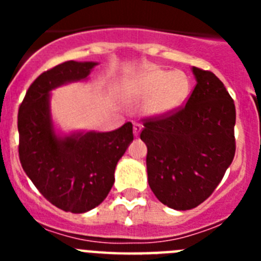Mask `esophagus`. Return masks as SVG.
<instances>
[{
  "label": "esophagus",
  "instance_id": "esophagus-1",
  "mask_svg": "<svg viewBox=\"0 0 261 261\" xmlns=\"http://www.w3.org/2000/svg\"><path fill=\"white\" fill-rule=\"evenodd\" d=\"M141 130H142L141 124L136 123L135 125H133V135H135V137H138V136H140V133H141Z\"/></svg>",
  "mask_w": 261,
  "mask_h": 261
}]
</instances>
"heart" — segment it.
<instances>
[{
  "label": "heart",
  "mask_w": 261,
  "mask_h": 261,
  "mask_svg": "<svg viewBox=\"0 0 261 261\" xmlns=\"http://www.w3.org/2000/svg\"><path fill=\"white\" fill-rule=\"evenodd\" d=\"M191 82L181 70L150 69L142 73L133 85L132 94L138 99H147V115L162 117L176 112L190 95Z\"/></svg>",
  "instance_id": "1"
}]
</instances>
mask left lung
Returning a JSON list of instances; mask_svg holds the SVG:
<instances>
[{
    "instance_id": "1",
    "label": "left lung",
    "mask_w": 261,
    "mask_h": 261,
    "mask_svg": "<svg viewBox=\"0 0 261 261\" xmlns=\"http://www.w3.org/2000/svg\"><path fill=\"white\" fill-rule=\"evenodd\" d=\"M196 86L186 106L145 121L147 181L156 199L175 211L204 202L222 180L235 154V106L208 70L192 66Z\"/></svg>"
}]
</instances>
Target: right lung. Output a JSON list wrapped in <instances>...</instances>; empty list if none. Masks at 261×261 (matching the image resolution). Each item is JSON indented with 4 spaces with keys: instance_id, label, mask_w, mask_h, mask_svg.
Returning a JSON list of instances; mask_svg holds the SVG:
<instances>
[{
    "instance_id": "1",
    "label": "right lung",
    "mask_w": 261,
    "mask_h": 261,
    "mask_svg": "<svg viewBox=\"0 0 261 261\" xmlns=\"http://www.w3.org/2000/svg\"><path fill=\"white\" fill-rule=\"evenodd\" d=\"M98 62L65 61L39 75L18 112L19 159L45 199L70 213H86L107 197L119 159L133 141L132 123L112 132L59 133L50 111V91L89 80Z\"/></svg>"
}]
</instances>
